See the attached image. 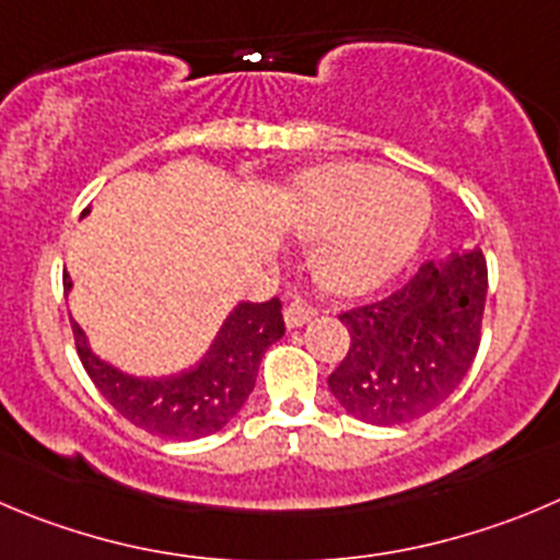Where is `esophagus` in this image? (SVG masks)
Segmentation results:
<instances>
[{
  "label": "esophagus",
  "mask_w": 560,
  "mask_h": 560,
  "mask_svg": "<svg viewBox=\"0 0 560 560\" xmlns=\"http://www.w3.org/2000/svg\"><path fill=\"white\" fill-rule=\"evenodd\" d=\"M313 307L307 305V302H300V300H294V302H289V305H285V311H283V316H285V324H289L291 329L294 327H302V324H307L313 318Z\"/></svg>",
  "instance_id": "1"
}]
</instances>
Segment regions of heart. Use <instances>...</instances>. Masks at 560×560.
<instances>
[{"mask_svg": "<svg viewBox=\"0 0 560 560\" xmlns=\"http://www.w3.org/2000/svg\"><path fill=\"white\" fill-rule=\"evenodd\" d=\"M429 195L369 164H332L305 175L296 228L322 238L316 269L346 294L376 289L407 264L429 225Z\"/></svg>", "mask_w": 560, "mask_h": 560, "instance_id": "1", "label": "heart"}]
</instances>
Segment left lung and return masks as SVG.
Returning a JSON list of instances; mask_svg holds the SVG:
<instances>
[{"mask_svg": "<svg viewBox=\"0 0 560 560\" xmlns=\"http://www.w3.org/2000/svg\"><path fill=\"white\" fill-rule=\"evenodd\" d=\"M487 258L481 249L425 260L382 300L340 313L349 351L327 385L357 420L396 425L420 418L459 387L481 343Z\"/></svg>", "mask_w": 560, "mask_h": 560, "instance_id": "obj_1", "label": "left lung"}]
</instances>
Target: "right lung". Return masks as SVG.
Returning <instances> with one entry per match:
<instances>
[{
	"label": "right lung",
	"mask_w": 560,
	"mask_h": 560,
	"mask_svg": "<svg viewBox=\"0 0 560 560\" xmlns=\"http://www.w3.org/2000/svg\"><path fill=\"white\" fill-rule=\"evenodd\" d=\"M62 289H71L68 275L62 277ZM71 327L79 360L101 396L129 423L170 440H197L231 423L253 393L264 351L285 332L283 305L277 296L242 302L195 369L164 380H137L95 357L82 327L77 322Z\"/></svg>",
	"instance_id": "right-lung-1"
}]
</instances>
